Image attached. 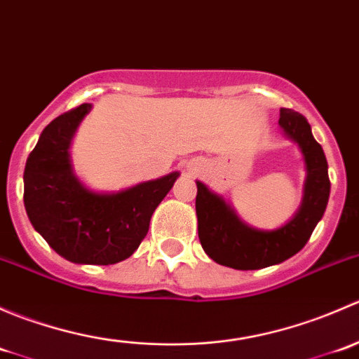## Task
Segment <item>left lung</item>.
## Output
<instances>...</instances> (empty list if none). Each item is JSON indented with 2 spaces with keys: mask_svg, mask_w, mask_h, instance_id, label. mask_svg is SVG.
Returning a JSON list of instances; mask_svg holds the SVG:
<instances>
[{
  "mask_svg": "<svg viewBox=\"0 0 359 359\" xmlns=\"http://www.w3.org/2000/svg\"><path fill=\"white\" fill-rule=\"evenodd\" d=\"M278 123L285 135L299 146L306 165L302 203L285 226L273 231L248 226L222 196L196 180L198 236L206 255L220 266L252 271L281 264L304 248L327 210L330 196L328 163L314 140L311 125L302 114L285 107Z\"/></svg>",
  "mask_w": 359,
  "mask_h": 359,
  "instance_id": "obj_1",
  "label": "left lung"
}]
</instances>
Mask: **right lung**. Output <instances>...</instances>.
<instances>
[{
	"instance_id": "right-lung-1",
	"label": "right lung",
	"mask_w": 359,
	"mask_h": 359,
	"mask_svg": "<svg viewBox=\"0 0 359 359\" xmlns=\"http://www.w3.org/2000/svg\"><path fill=\"white\" fill-rule=\"evenodd\" d=\"M92 104L53 119L24 170V205L32 227L74 264L109 266L128 259L149 231L151 217L179 179L172 172L116 193L88 189L71 165L72 137Z\"/></svg>"
}]
</instances>
